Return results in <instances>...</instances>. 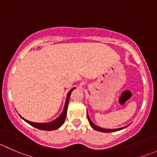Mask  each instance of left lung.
<instances>
[{
  "label": "left lung",
  "mask_w": 157,
  "mask_h": 157,
  "mask_svg": "<svg viewBox=\"0 0 157 157\" xmlns=\"http://www.w3.org/2000/svg\"><path fill=\"white\" fill-rule=\"evenodd\" d=\"M87 118H88V120H89V123H90V126H91L92 128H93V129L96 130V131H101V132H105V133H109V132H113V131H120V130H122L124 129V128H127L128 126H129V124L127 126H124V127L123 128H115V129H109V128H102L101 127H99V126H97L96 124H95L93 122V121H91V119H90V116H89L88 113H87Z\"/></svg>",
  "instance_id": "8db88e82"
}]
</instances>
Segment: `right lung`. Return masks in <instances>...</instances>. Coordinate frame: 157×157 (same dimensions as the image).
<instances>
[{
	"instance_id": "obj_1",
	"label": "right lung",
	"mask_w": 157,
	"mask_h": 157,
	"mask_svg": "<svg viewBox=\"0 0 157 157\" xmlns=\"http://www.w3.org/2000/svg\"><path fill=\"white\" fill-rule=\"evenodd\" d=\"M76 87H74L71 89V90L68 92L67 95V97H66L65 103H64V109H63L62 112H61V115L56 118V119L53 120L52 121H49V122H45V123H37V122H33V121H28V120L25 119L24 118L21 116L20 115V116L21 117L22 119L24 120L26 122H27L28 124H29L30 125L33 126L34 128H38V129L43 130V131H54V130H56L58 128H59L64 123L65 121L66 115H67V106H68V102L70 99V96H71V93H72L73 90H74Z\"/></svg>"
}]
</instances>
